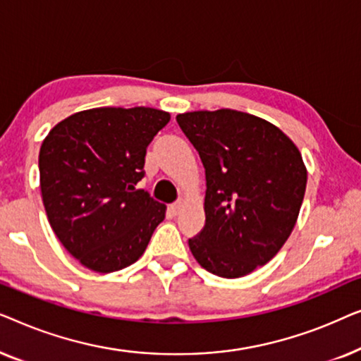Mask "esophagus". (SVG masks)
I'll return each instance as SVG.
<instances>
[{
    "instance_id": "esophagus-1",
    "label": "esophagus",
    "mask_w": 361,
    "mask_h": 361,
    "mask_svg": "<svg viewBox=\"0 0 361 361\" xmlns=\"http://www.w3.org/2000/svg\"><path fill=\"white\" fill-rule=\"evenodd\" d=\"M185 204H187V200L184 199V197H180V199L177 200L174 205H172V210H174L176 214H180V210L184 209V205H185Z\"/></svg>"
}]
</instances>
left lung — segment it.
Wrapping results in <instances>:
<instances>
[{
	"mask_svg": "<svg viewBox=\"0 0 361 361\" xmlns=\"http://www.w3.org/2000/svg\"><path fill=\"white\" fill-rule=\"evenodd\" d=\"M176 120L207 179L205 226L189 248L209 273L243 278L293 233L307 185L302 154L278 126L245 111H187Z\"/></svg>",
	"mask_w": 361,
	"mask_h": 361,
	"instance_id": "left-lung-1",
	"label": "left lung"
}]
</instances>
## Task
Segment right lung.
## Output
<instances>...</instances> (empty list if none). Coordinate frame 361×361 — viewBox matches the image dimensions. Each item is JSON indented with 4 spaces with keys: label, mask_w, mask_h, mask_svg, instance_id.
Listing matches in <instances>:
<instances>
[{
    "label": "right lung",
    "mask_w": 361,
    "mask_h": 361,
    "mask_svg": "<svg viewBox=\"0 0 361 361\" xmlns=\"http://www.w3.org/2000/svg\"><path fill=\"white\" fill-rule=\"evenodd\" d=\"M171 120L149 106H100L59 121L39 151L41 195L54 233L97 273L137 261L166 205L136 184L146 147Z\"/></svg>",
    "instance_id": "1"
}]
</instances>
